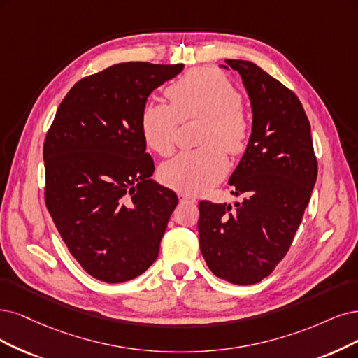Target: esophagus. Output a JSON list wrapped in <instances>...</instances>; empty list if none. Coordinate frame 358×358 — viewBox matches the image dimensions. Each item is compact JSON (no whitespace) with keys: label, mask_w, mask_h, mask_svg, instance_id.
I'll return each instance as SVG.
<instances>
[{"label":"esophagus","mask_w":358,"mask_h":358,"mask_svg":"<svg viewBox=\"0 0 358 358\" xmlns=\"http://www.w3.org/2000/svg\"><path fill=\"white\" fill-rule=\"evenodd\" d=\"M178 197H180L181 202H196V199H194L193 196H190L187 193H182V192L178 193Z\"/></svg>","instance_id":"1"}]
</instances>
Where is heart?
Returning <instances> with one entry per match:
<instances>
[{
	"label": "heart",
	"instance_id": "obj_1",
	"mask_svg": "<svg viewBox=\"0 0 358 358\" xmlns=\"http://www.w3.org/2000/svg\"><path fill=\"white\" fill-rule=\"evenodd\" d=\"M165 94L169 103L145 104L140 125L150 149L166 156L176 145L180 121L201 117V148L184 150L161 168L168 186L186 193H197L220 181L229 171L230 155L246 150L250 119L241 101L239 91L230 79L210 68H197L172 83Z\"/></svg>",
	"mask_w": 358,
	"mask_h": 358
}]
</instances>
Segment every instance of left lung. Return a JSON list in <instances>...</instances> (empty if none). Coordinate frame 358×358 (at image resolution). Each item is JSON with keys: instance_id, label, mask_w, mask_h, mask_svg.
Instances as JSON below:
<instances>
[{"instance_id": "obj_1", "label": "left lung", "mask_w": 358, "mask_h": 358, "mask_svg": "<svg viewBox=\"0 0 358 358\" xmlns=\"http://www.w3.org/2000/svg\"><path fill=\"white\" fill-rule=\"evenodd\" d=\"M252 104V134L229 184L234 206L199 203L197 222L209 270L233 285H254L287 254L317 180L311 128L292 90L252 62L226 60Z\"/></svg>"}]
</instances>
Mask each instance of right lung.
Instances as JSON below:
<instances>
[{
  "mask_svg": "<svg viewBox=\"0 0 358 358\" xmlns=\"http://www.w3.org/2000/svg\"><path fill=\"white\" fill-rule=\"evenodd\" d=\"M184 64L117 63L85 76L60 103L44 141V199L90 275L122 283L159 254L177 194L150 180L140 116L150 92Z\"/></svg>",
  "mask_w": 358,
  "mask_h": 358,
  "instance_id": "obj_1",
  "label": "right lung"
}]
</instances>
